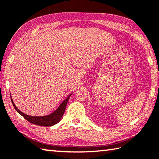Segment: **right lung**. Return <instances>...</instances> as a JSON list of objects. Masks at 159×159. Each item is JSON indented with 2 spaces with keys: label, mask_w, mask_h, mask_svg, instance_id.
Masks as SVG:
<instances>
[{
  "label": "right lung",
  "mask_w": 159,
  "mask_h": 159,
  "mask_svg": "<svg viewBox=\"0 0 159 159\" xmlns=\"http://www.w3.org/2000/svg\"><path fill=\"white\" fill-rule=\"evenodd\" d=\"M70 96H71V95H69L68 98H67L64 102H62L61 105L59 107V108L56 110L55 112H53L52 114L48 116H31L24 114V113L20 111V110L16 107L14 102L12 100V99L11 101L13 104V107H14L16 111H17L19 114L22 116L26 120H28L29 122L33 123V124L35 125L48 127V126H52L53 125H55L60 121L61 118L62 117L64 111H65L67 102L69 101Z\"/></svg>",
  "instance_id": "1"
}]
</instances>
